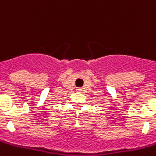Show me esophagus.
<instances>
[{
    "mask_svg": "<svg viewBox=\"0 0 156 156\" xmlns=\"http://www.w3.org/2000/svg\"><path fill=\"white\" fill-rule=\"evenodd\" d=\"M76 91H77V92H82V89H81V88H77Z\"/></svg>",
    "mask_w": 156,
    "mask_h": 156,
    "instance_id": "esophagus-1",
    "label": "esophagus"
}]
</instances>
